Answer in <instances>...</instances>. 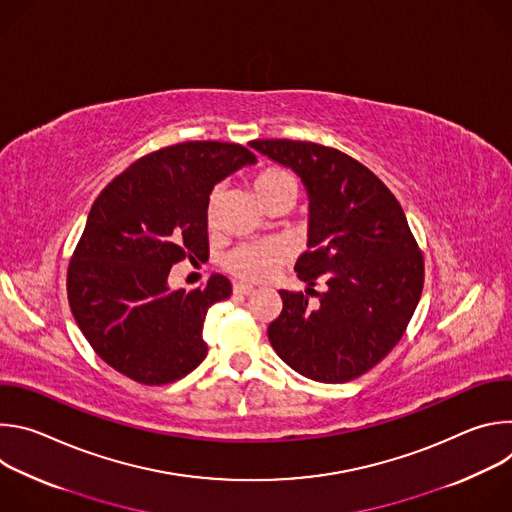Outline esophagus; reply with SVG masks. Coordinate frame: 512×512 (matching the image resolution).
Masks as SVG:
<instances>
[{
    "label": "esophagus",
    "mask_w": 512,
    "mask_h": 512,
    "mask_svg": "<svg viewBox=\"0 0 512 512\" xmlns=\"http://www.w3.org/2000/svg\"><path fill=\"white\" fill-rule=\"evenodd\" d=\"M255 291V287L253 285H247V283H235L233 285V294L235 296H251Z\"/></svg>",
    "instance_id": "34e87169"
}]
</instances>
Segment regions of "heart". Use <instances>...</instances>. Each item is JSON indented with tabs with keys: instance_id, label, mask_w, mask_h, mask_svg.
<instances>
[{
	"instance_id": "obj_1",
	"label": "heart",
	"mask_w": 512,
	"mask_h": 512,
	"mask_svg": "<svg viewBox=\"0 0 512 512\" xmlns=\"http://www.w3.org/2000/svg\"><path fill=\"white\" fill-rule=\"evenodd\" d=\"M287 186H296V180L291 178V174L279 168H267L255 178V190L261 200L271 198L275 192ZM216 206H218V190H214L208 196V204H206V221L210 225L216 218ZM285 255H287L285 247L277 241H251L231 249L223 257V265L229 273L237 275L239 279L263 281L285 259Z\"/></svg>"
}]
</instances>
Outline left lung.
I'll return each mask as SVG.
<instances>
[{"mask_svg":"<svg viewBox=\"0 0 512 512\" xmlns=\"http://www.w3.org/2000/svg\"><path fill=\"white\" fill-rule=\"evenodd\" d=\"M253 150L294 170L310 198L308 247L298 277L326 289L318 306L281 289L267 328L279 358L320 383H346L401 340L423 289V255L391 190L354 158L312 141L255 139Z\"/></svg>","mask_w":512,"mask_h":512,"instance_id":"8db88e82","label":"left lung"}]
</instances>
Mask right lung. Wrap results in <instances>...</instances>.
Wrapping results in <instances>:
<instances>
[{
    "instance_id": "1",
    "label": "right lung",
    "mask_w": 512,
    "mask_h": 512,
    "mask_svg": "<svg viewBox=\"0 0 512 512\" xmlns=\"http://www.w3.org/2000/svg\"><path fill=\"white\" fill-rule=\"evenodd\" d=\"M255 162L239 143L184 141L139 158L93 202L66 291L81 332L117 373L166 385L204 360L206 312L231 296V281L214 273L186 291L168 275L182 259L208 257V196Z\"/></svg>"
}]
</instances>
